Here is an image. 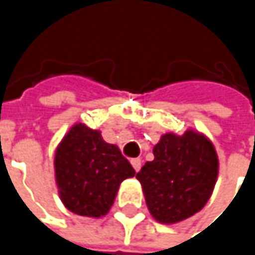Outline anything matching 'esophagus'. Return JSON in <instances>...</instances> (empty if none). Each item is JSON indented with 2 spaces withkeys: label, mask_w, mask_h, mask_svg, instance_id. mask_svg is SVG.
Listing matches in <instances>:
<instances>
[{
  "label": "esophagus",
  "mask_w": 255,
  "mask_h": 255,
  "mask_svg": "<svg viewBox=\"0 0 255 255\" xmlns=\"http://www.w3.org/2000/svg\"><path fill=\"white\" fill-rule=\"evenodd\" d=\"M131 165H132V168L135 170V173L140 171V168H141V159H138V158L131 159Z\"/></svg>",
  "instance_id": "obj_1"
}]
</instances>
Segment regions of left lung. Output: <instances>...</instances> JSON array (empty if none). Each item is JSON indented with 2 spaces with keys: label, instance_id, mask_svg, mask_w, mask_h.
<instances>
[{
  "label": "left lung",
  "instance_id": "1",
  "mask_svg": "<svg viewBox=\"0 0 255 255\" xmlns=\"http://www.w3.org/2000/svg\"><path fill=\"white\" fill-rule=\"evenodd\" d=\"M153 156L135 176L153 219L173 225L201 211L219 174L213 143L193 129L181 135L168 132L155 144Z\"/></svg>",
  "mask_w": 255,
  "mask_h": 255
}]
</instances>
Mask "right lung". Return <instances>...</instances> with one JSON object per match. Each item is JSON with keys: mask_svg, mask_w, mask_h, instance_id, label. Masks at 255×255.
I'll return each instance as SVG.
<instances>
[{"mask_svg": "<svg viewBox=\"0 0 255 255\" xmlns=\"http://www.w3.org/2000/svg\"><path fill=\"white\" fill-rule=\"evenodd\" d=\"M54 170L65 207L96 219L109 213L120 184L135 174L115 144L84 124H75L57 146Z\"/></svg>", "mask_w": 255, "mask_h": 255, "instance_id": "right-lung-1", "label": "right lung"}]
</instances>
